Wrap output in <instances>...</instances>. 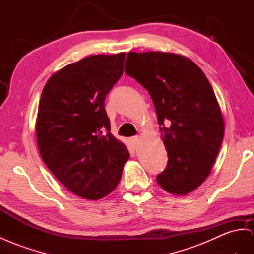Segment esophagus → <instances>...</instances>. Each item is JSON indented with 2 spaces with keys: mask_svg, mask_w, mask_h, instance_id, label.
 Instances as JSON below:
<instances>
[{
  "mask_svg": "<svg viewBox=\"0 0 254 254\" xmlns=\"http://www.w3.org/2000/svg\"><path fill=\"white\" fill-rule=\"evenodd\" d=\"M129 141H131V144L133 147H136L137 148L140 144V137H138V136H134V137H132L131 139H129Z\"/></svg>",
  "mask_w": 254,
  "mask_h": 254,
  "instance_id": "obj_1",
  "label": "esophagus"
}]
</instances>
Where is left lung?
Wrapping results in <instances>:
<instances>
[{
  "mask_svg": "<svg viewBox=\"0 0 254 254\" xmlns=\"http://www.w3.org/2000/svg\"><path fill=\"white\" fill-rule=\"evenodd\" d=\"M125 70L147 89L162 126L168 163L159 186L178 196L196 190L209 176L225 128L210 82L191 59L173 53L131 51Z\"/></svg>",
  "mask_w": 254,
  "mask_h": 254,
  "instance_id": "obj_1",
  "label": "left lung"
}]
</instances>
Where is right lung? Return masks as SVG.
<instances>
[{"label":"right lung","instance_id":"obj_1","mask_svg":"<svg viewBox=\"0 0 254 254\" xmlns=\"http://www.w3.org/2000/svg\"><path fill=\"white\" fill-rule=\"evenodd\" d=\"M126 53L93 55L49 77L36 117V139L55 177L82 198L96 200L115 190L129 159L110 133L105 97L123 73Z\"/></svg>","mask_w":254,"mask_h":254}]
</instances>
